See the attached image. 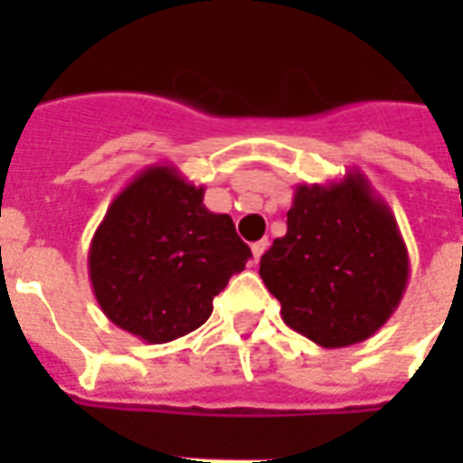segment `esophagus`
<instances>
[{
	"instance_id": "1",
	"label": "esophagus",
	"mask_w": 463,
	"mask_h": 463,
	"mask_svg": "<svg viewBox=\"0 0 463 463\" xmlns=\"http://www.w3.org/2000/svg\"><path fill=\"white\" fill-rule=\"evenodd\" d=\"M265 248H268V241L252 242V262L260 260V255H262V252H265Z\"/></svg>"
}]
</instances>
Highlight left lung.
<instances>
[{
  "label": "left lung",
  "instance_id": "left-lung-1",
  "mask_svg": "<svg viewBox=\"0 0 463 463\" xmlns=\"http://www.w3.org/2000/svg\"><path fill=\"white\" fill-rule=\"evenodd\" d=\"M288 327L327 349L369 340L397 310L409 255L389 205L359 171L298 185L288 232L260 260Z\"/></svg>",
  "mask_w": 463,
  "mask_h": 463
}]
</instances>
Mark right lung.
Here are the masks:
<instances>
[{
  "instance_id": "add662e5",
  "label": "right lung",
  "mask_w": 463,
  "mask_h": 463,
  "mask_svg": "<svg viewBox=\"0 0 463 463\" xmlns=\"http://www.w3.org/2000/svg\"><path fill=\"white\" fill-rule=\"evenodd\" d=\"M203 193L168 163L148 165L94 232L89 278L96 302L116 327L148 345L198 330L213 298L252 258L231 215L208 211Z\"/></svg>"
}]
</instances>
